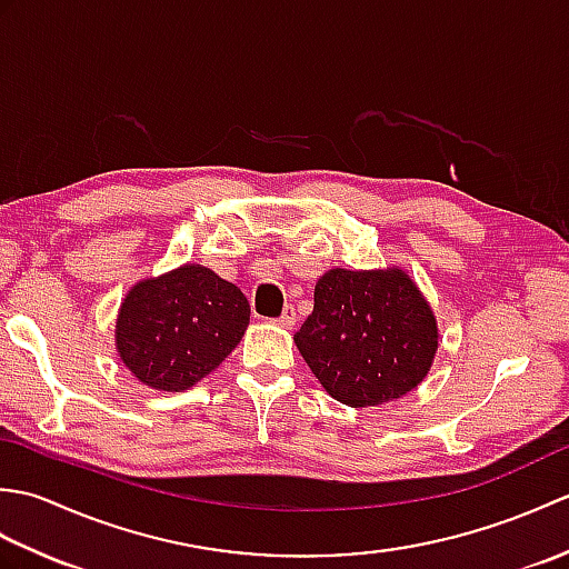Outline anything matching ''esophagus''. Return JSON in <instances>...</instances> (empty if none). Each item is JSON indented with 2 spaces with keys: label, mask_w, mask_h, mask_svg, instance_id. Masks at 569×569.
I'll use <instances>...</instances> for the list:
<instances>
[{
  "label": "esophagus",
  "mask_w": 569,
  "mask_h": 569,
  "mask_svg": "<svg viewBox=\"0 0 569 569\" xmlns=\"http://www.w3.org/2000/svg\"><path fill=\"white\" fill-rule=\"evenodd\" d=\"M276 322L281 325V328H286V330H293V328H296V322H298L296 308H293V306H286V308H283V312H281V318H278Z\"/></svg>",
  "instance_id": "esophagus-1"
}]
</instances>
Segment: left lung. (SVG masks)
Segmentation results:
<instances>
[{
	"label": "left lung",
	"instance_id": "1",
	"mask_svg": "<svg viewBox=\"0 0 569 569\" xmlns=\"http://www.w3.org/2000/svg\"><path fill=\"white\" fill-rule=\"evenodd\" d=\"M296 347L335 401L383 406L428 377L440 330L426 296L398 266L330 269Z\"/></svg>",
	"mask_w": 569,
	"mask_h": 569
}]
</instances>
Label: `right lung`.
Here are the masks:
<instances>
[{"label": "right lung", "instance_id": "1", "mask_svg": "<svg viewBox=\"0 0 569 569\" xmlns=\"http://www.w3.org/2000/svg\"><path fill=\"white\" fill-rule=\"evenodd\" d=\"M249 312L234 283L202 263H183L129 288L117 312V355L149 389L188 391L239 345Z\"/></svg>", "mask_w": 569, "mask_h": 569}]
</instances>
